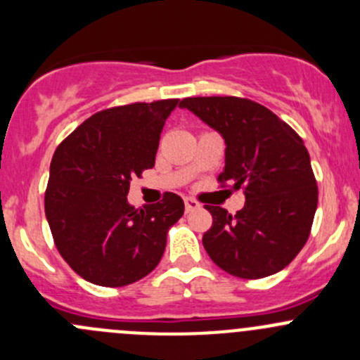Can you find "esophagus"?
<instances>
[{
    "label": "esophagus",
    "mask_w": 360,
    "mask_h": 360,
    "mask_svg": "<svg viewBox=\"0 0 360 360\" xmlns=\"http://www.w3.org/2000/svg\"><path fill=\"white\" fill-rule=\"evenodd\" d=\"M198 207H200V203L195 200V198H184V209H186V212L197 210Z\"/></svg>",
    "instance_id": "obj_1"
}]
</instances>
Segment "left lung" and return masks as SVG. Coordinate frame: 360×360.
<instances>
[{
	"instance_id": "left-lung-1",
	"label": "left lung",
	"mask_w": 360,
	"mask_h": 360,
	"mask_svg": "<svg viewBox=\"0 0 360 360\" xmlns=\"http://www.w3.org/2000/svg\"><path fill=\"white\" fill-rule=\"evenodd\" d=\"M226 143L221 188H244L235 216L205 205L212 226L202 244L230 275L263 278L284 270L307 244L319 202L317 179L303 139L274 111L245 97H186L179 103Z\"/></svg>"
}]
</instances>
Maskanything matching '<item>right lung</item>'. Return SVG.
<instances>
[{"label": "right lung", "mask_w": 360, "mask_h": 360, "mask_svg": "<svg viewBox=\"0 0 360 360\" xmlns=\"http://www.w3.org/2000/svg\"><path fill=\"white\" fill-rule=\"evenodd\" d=\"M177 99L103 110L76 127L50 163L45 214L53 244L85 281L122 288L157 268L170 226L184 202L167 191L162 202L134 209L130 181L155 165L160 134Z\"/></svg>", "instance_id": "obj_1"}]
</instances>
